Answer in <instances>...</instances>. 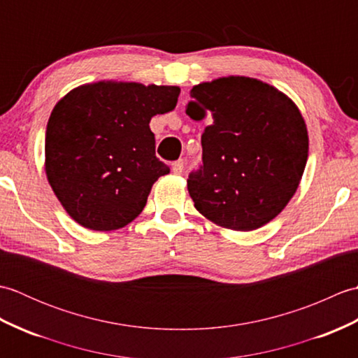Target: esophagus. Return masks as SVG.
<instances>
[{"instance_id":"34e87169","label":"esophagus","mask_w":358,"mask_h":358,"mask_svg":"<svg viewBox=\"0 0 358 358\" xmlns=\"http://www.w3.org/2000/svg\"><path fill=\"white\" fill-rule=\"evenodd\" d=\"M183 169H185V162H183V159H178V162H175L172 164V172L175 175H180L181 172H183Z\"/></svg>"}]
</instances>
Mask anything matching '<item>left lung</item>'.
<instances>
[{
	"instance_id": "obj_1",
	"label": "left lung",
	"mask_w": 358,
	"mask_h": 358,
	"mask_svg": "<svg viewBox=\"0 0 358 358\" xmlns=\"http://www.w3.org/2000/svg\"><path fill=\"white\" fill-rule=\"evenodd\" d=\"M186 113L209 120L203 166L189 175L195 209L232 231H255L286 208L305 172L309 138L296 104L268 83L222 77L191 90Z\"/></svg>"
}]
</instances>
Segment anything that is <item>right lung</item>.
Listing matches in <instances>:
<instances>
[{
  "label": "right lung",
  "instance_id": "right-lung-1",
  "mask_svg": "<svg viewBox=\"0 0 358 358\" xmlns=\"http://www.w3.org/2000/svg\"><path fill=\"white\" fill-rule=\"evenodd\" d=\"M178 86L103 80L72 89L53 108L44 171L67 214L90 231H115L141 214L169 166L155 157L150 118L175 109Z\"/></svg>",
  "mask_w": 358,
  "mask_h": 358
}]
</instances>
